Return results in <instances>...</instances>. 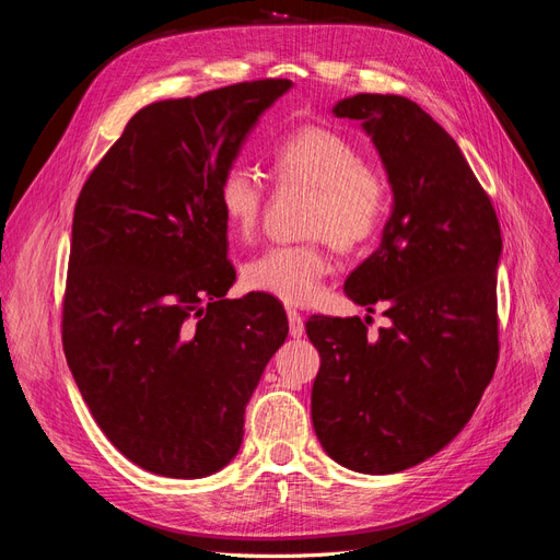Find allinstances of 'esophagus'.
I'll return each mask as SVG.
<instances>
[{"label": "esophagus", "mask_w": 560, "mask_h": 560, "mask_svg": "<svg viewBox=\"0 0 560 560\" xmlns=\"http://www.w3.org/2000/svg\"><path fill=\"white\" fill-rule=\"evenodd\" d=\"M287 319H290V334H292L294 338H301V336H303V331H306V327H303V317H301V313H296V311H287Z\"/></svg>", "instance_id": "1"}]
</instances>
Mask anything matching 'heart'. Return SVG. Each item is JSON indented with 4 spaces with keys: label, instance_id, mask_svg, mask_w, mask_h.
<instances>
[{
    "label": "heart",
    "instance_id": "heart-1",
    "mask_svg": "<svg viewBox=\"0 0 560 560\" xmlns=\"http://www.w3.org/2000/svg\"><path fill=\"white\" fill-rule=\"evenodd\" d=\"M270 165L278 182H299L315 191L308 206L306 233L329 238L341 252H352L381 229L389 191L385 177L366 163L346 135L322 126L299 128L273 147ZM219 210L231 233L247 238L257 229L264 184L245 165H229L217 186ZM331 261L319 243L276 245L245 266L252 290L303 306L319 294Z\"/></svg>",
    "mask_w": 560,
    "mask_h": 560
}]
</instances>
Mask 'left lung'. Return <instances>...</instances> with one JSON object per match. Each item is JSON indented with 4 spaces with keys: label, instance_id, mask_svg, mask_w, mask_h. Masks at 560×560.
I'll list each match as a JSON object with an SVG mask.
<instances>
[{
    "label": "left lung",
    "instance_id": "left-lung-1",
    "mask_svg": "<svg viewBox=\"0 0 560 560\" xmlns=\"http://www.w3.org/2000/svg\"><path fill=\"white\" fill-rule=\"evenodd\" d=\"M331 114L362 124L393 189L378 249L346 280L369 313L383 303L389 327L306 322L319 352L311 416L331 460L393 474L451 444L493 378L502 235L460 147L409 97L358 93Z\"/></svg>",
    "mask_w": 560,
    "mask_h": 560
}]
</instances>
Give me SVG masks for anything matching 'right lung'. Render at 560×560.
<instances>
[{
    "instance_id": "1",
    "label": "right lung",
    "mask_w": 560,
    "mask_h": 560,
    "mask_svg": "<svg viewBox=\"0 0 560 560\" xmlns=\"http://www.w3.org/2000/svg\"><path fill=\"white\" fill-rule=\"evenodd\" d=\"M290 79L135 114L74 208L62 348L83 401L130 463L171 479L226 467L245 406L284 343L273 296L235 282L217 186Z\"/></svg>"
}]
</instances>
